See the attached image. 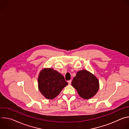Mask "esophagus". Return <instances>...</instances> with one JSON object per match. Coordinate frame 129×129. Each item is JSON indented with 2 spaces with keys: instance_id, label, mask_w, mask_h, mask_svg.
<instances>
[{
  "instance_id": "34e87169",
  "label": "esophagus",
  "mask_w": 129,
  "mask_h": 129,
  "mask_svg": "<svg viewBox=\"0 0 129 129\" xmlns=\"http://www.w3.org/2000/svg\"><path fill=\"white\" fill-rule=\"evenodd\" d=\"M71 82H72L71 80H70L68 81V84H69V85H70V84H71Z\"/></svg>"
}]
</instances>
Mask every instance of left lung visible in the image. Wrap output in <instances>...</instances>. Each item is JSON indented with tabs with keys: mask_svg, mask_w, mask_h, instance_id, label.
I'll return each mask as SVG.
<instances>
[{
	"mask_svg": "<svg viewBox=\"0 0 129 129\" xmlns=\"http://www.w3.org/2000/svg\"><path fill=\"white\" fill-rule=\"evenodd\" d=\"M71 85L76 89L79 95L84 99L92 98L99 89L98 79L86 70H82L77 72L76 76L73 79Z\"/></svg>",
	"mask_w": 129,
	"mask_h": 129,
	"instance_id": "1",
	"label": "left lung"
}]
</instances>
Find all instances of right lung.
<instances>
[{"instance_id":"right-lung-1","label":"right lung","mask_w":129,"mask_h":129,"mask_svg":"<svg viewBox=\"0 0 129 129\" xmlns=\"http://www.w3.org/2000/svg\"><path fill=\"white\" fill-rule=\"evenodd\" d=\"M68 83L64 77L52 68L43 69L38 77V87L41 93L47 99L58 95Z\"/></svg>"}]
</instances>
